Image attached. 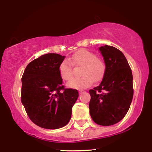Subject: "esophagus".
I'll return each instance as SVG.
<instances>
[{"mask_svg":"<svg viewBox=\"0 0 152 152\" xmlns=\"http://www.w3.org/2000/svg\"><path fill=\"white\" fill-rule=\"evenodd\" d=\"M79 91H80V92L81 93V92H83V91H85L83 90V89H80V90H79Z\"/></svg>","mask_w":152,"mask_h":152,"instance_id":"34e87169","label":"esophagus"}]
</instances>
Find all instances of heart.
<instances>
[{
	"mask_svg": "<svg viewBox=\"0 0 152 152\" xmlns=\"http://www.w3.org/2000/svg\"><path fill=\"white\" fill-rule=\"evenodd\" d=\"M82 66L81 75L83 76L75 79L67 83L68 87L75 89H84L90 86L94 81H99L103 77L106 69L104 62L96 57L94 53L87 50H80L76 52L69 61L64 60L59 65V73L63 80L68 81L73 77V68Z\"/></svg>",
	"mask_w": 152,
	"mask_h": 152,
	"instance_id": "obj_1",
	"label": "heart"
}]
</instances>
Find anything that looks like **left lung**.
I'll list each match as a JSON object with an SVG mask.
<instances>
[{
    "mask_svg": "<svg viewBox=\"0 0 152 152\" xmlns=\"http://www.w3.org/2000/svg\"><path fill=\"white\" fill-rule=\"evenodd\" d=\"M99 50L106 69L100 84L89 90V113L98 125L110 126L121 121L129 110L134 95L133 76L119 50L105 45Z\"/></svg>",
    "mask_w": 152,
    "mask_h": 152,
    "instance_id": "1",
    "label": "left lung"
}]
</instances>
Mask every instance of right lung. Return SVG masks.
<instances>
[{
  "instance_id": "1",
  "label": "right lung",
  "mask_w": 152,
  "mask_h": 152,
  "mask_svg": "<svg viewBox=\"0 0 152 152\" xmlns=\"http://www.w3.org/2000/svg\"><path fill=\"white\" fill-rule=\"evenodd\" d=\"M65 56L46 54L30 62L22 76L21 102L29 118L42 128L55 129L69 123L76 89H65L59 65Z\"/></svg>"
}]
</instances>
